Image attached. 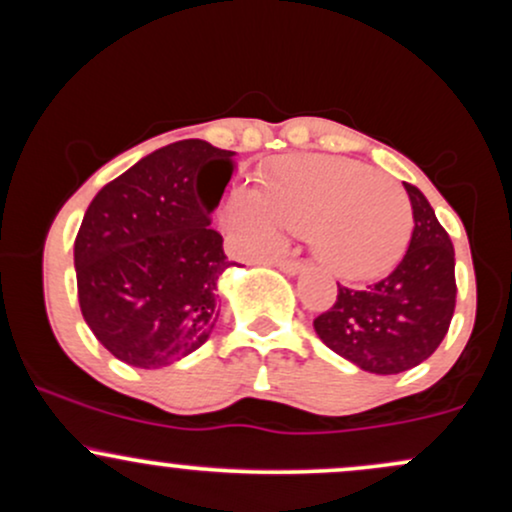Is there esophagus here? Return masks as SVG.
Here are the masks:
<instances>
[{
  "mask_svg": "<svg viewBox=\"0 0 512 512\" xmlns=\"http://www.w3.org/2000/svg\"><path fill=\"white\" fill-rule=\"evenodd\" d=\"M276 267H279L284 274L293 276V274H301V272H303L305 262H301V260H289V257H284V260H276Z\"/></svg>",
  "mask_w": 512,
  "mask_h": 512,
  "instance_id": "esophagus-1",
  "label": "esophagus"
}]
</instances>
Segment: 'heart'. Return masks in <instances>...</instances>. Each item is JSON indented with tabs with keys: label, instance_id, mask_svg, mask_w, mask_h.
<instances>
[{
	"label": "heart",
	"instance_id": "b5f03b06",
	"mask_svg": "<svg viewBox=\"0 0 512 512\" xmlns=\"http://www.w3.org/2000/svg\"><path fill=\"white\" fill-rule=\"evenodd\" d=\"M228 221L252 252L279 243L276 226L310 231L322 267L346 281L395 267L414 228L409 197L395 180L339 156L279 158L257 175L255 192H233Z\"/></svg>",
	"mask_w": 512,
	"mask_h": 512
}]
</instances>
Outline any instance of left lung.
I'll return each instance as SVG.
<instances>
[{
    "label": "left lung",
    "mask_w": 512,
    "mask_h": 512,
    "mask_svg": "<svg viewBox=\"0 0 512 512\" xmlns=\"http://www.w3.org/2000/svg\"><path fill=\"white\" fill-rule=\"evenodd\" d=\"M414 231L402 262L366 289L339 286L337 301L313 327L334 354L361 370L395 375L424 363L455 313V248L424 192L404 182Z\"/></svg>",
    "instance_id": "obj_1"
}]
</instances>
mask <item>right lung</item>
<instances>
[{"mask_svg":"<svg viewBox=\"0 0 512 512\" xmlns=\"http://www.w3.org/2000/svg\"><path fill=\"white\" fill-rule=\"evenodd\" d=\"M233 151L202 139L156 149L103 187L74 240L81 315L134 368L180 361L219 320V279L231 264L211 214L233 175ZM221 162L209 188L201 175Z\"/></svg>","mask_w":512,"mask_h":512,"instance_id":"right-lung-1","label":"right lung"}]
</instances>
